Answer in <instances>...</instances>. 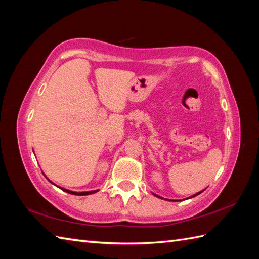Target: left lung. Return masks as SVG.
Returning <instances> with one entry per match:
<instances>
[{"instance_id":"obj_1","label":"left lung","mask_w":259,"mask_h":259,"mask_svg":"<svg viewBox=\"0 0 259 259\" xmlns=\"http://www.w3.org/2000/svg\"><path fill=\"white\" fill-rule=\"evenodd\" d=\"M202 191H203V190H202ZM202 191H200V192H198V194L194 195V196H192V197H195V196H197V195H199V194H201V192H202ZM156 196H157V195H156ZM157 197H159V196H157ZM192 197H190V198H192ZM159 198H161V197H159Z\"/></svg>"}]
</instances>
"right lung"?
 Wrapping results in <instances>:
<instances>
[{
	"label": "right lung",
	"instance_id": "obj_1",
	"mask_svg": "<svg viewBox=\"0 0 259 259\" xmlns=\"http://www.w3.org/2000/svg\"><path fill=\"white\" fill-rule=\"evenodd\" d=\"M62 189V188H61ZM64 191L69 192V194H72V195H76V196H85V195H91L93 194V192H96L97 190H93V191H84V192H75V191H70V190H67V189H62Z\"/></svg>",
	"mask_w": 259,
	"mask_h": 259
}]
</instances>
